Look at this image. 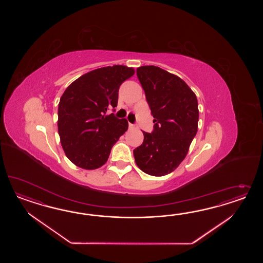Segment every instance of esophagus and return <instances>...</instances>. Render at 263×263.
<instances>
[{
	"label": "esophagus",
	"instance_id": "esophagus-1",
	"mask_svg": "<svg viewBox=\"0 0 263 263\" xmlns=\"http://www.w3.org/2000/svg\"><path fill=\"white\" fill-rule=\"evenodd\" d=\"M134 128H135V125H134V124L129 123V129H134Z\"/></svg>",
	"mask_w": 263,
	"mask_h": 263
}]
</instances>
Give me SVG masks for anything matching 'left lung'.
Returning a JSON list of instances; mask_svg holds the SVG:
<instances>
[{
    "instance_id": "obj_1",
    "label": "left lung",
    "mask_w": 263,
    "mask_h": 263,
    "mask_svg": "<svg viewBox=\"0 0 263 263\" xmlns=\"http://www.w3.org/2000/svg\"><path fill=\"white\" fill-rule=\"evenodd\" d=\"M137 76L155 124L152 133L143 131V143L133 152L136 164L147 175L163 176L180 165L198 132V99L183 80L158 66L138 67Z\"/></svg>"
}]
</instances>
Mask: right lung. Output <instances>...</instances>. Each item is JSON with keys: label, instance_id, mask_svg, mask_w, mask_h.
I'll list each match as a JSON object with an SVG mask.
<instances>
[{"label": "right lung", "instance_id": "right-lung-1", "mask_svg": "<svg viewBox=\"0 0 263 263\" xmlns=\"http://www.w3.org/2000/svg\"><path fill=\"white\" fill-rule=\"evenodd\" d=\"M133 67L112 65L82 75L64 90L58 109V131L65 155L77 167L96 170L128 129L126 119L106 115L118 105L120 85Z\"/></svg>", "mask_w": 263, "mask_h": 263}]
</instances>
